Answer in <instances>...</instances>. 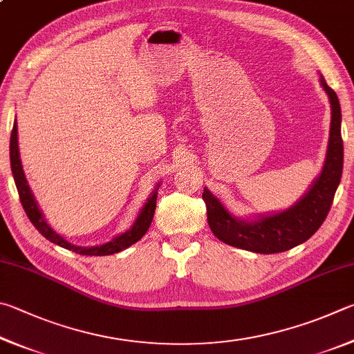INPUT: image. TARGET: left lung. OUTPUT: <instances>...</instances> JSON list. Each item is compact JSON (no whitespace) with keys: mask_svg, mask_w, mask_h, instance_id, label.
I'll list each match as a JSON object with an SVG mask.
<instances>
[{"mask_svg":"<svg viewBox=\"0 0 354 354\" xmlns=\"http://www.w3.org/2000/svg\"><path fill=\"white\" fill-rule=\"evenodd\" d=\"M331 102V129L324 169L311 189L292 208L258 221H239L205 188L208 225L214 236L228 245L257 253H278L305 243L319 230L333 205L344 167V141L340 133V104L336 91L322 77Z\"/></svg>","mask_w":354,"mask_h":354,"instance_id":"obj_1","label":"left lung"}]
</instances>
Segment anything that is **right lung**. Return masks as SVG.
I'll list each match as a JSON object with an SVG mask.
<instances>
[{"label": "right lung", "mask_w": 354, "mask_h": 354, "mask_svg": "<svg viewBox=\"0 0 354 354\" xmlns=\"http://www.w3.org/2000/svg\"><path fill=\"white\" fill-rule=\"evenodd\" d=\"M10 167H12V174H14V180L18 189V196H20V202L26 212L29 221L32 222L34 227L39 230L43 236H45L48 241L57 244L64 249L73 250L79 253V255H90V257H104V255H111V253H118L124 249H127L132 244H135L136 241H140L145 233L147 232V228L151 227V222L153 219V213H155V207H157V191L158 188H155L152 196L149 197L146 205L142 207L141 213L138 216V219L135 221L133 227L127 230L126 233L116 236L113 241L104 244V245H96V247H77L73 245L71 243L60 236L59 233H55L51 227L48 225V222L43 218L41 212L37 207V202L34 199L32 193L28 187L26 177H24L23 167H21V161H20V152H18V142H17V122L14 124V129H12L10 133Z\"/></svg>", "instance_id": "1"}]
</instances>
